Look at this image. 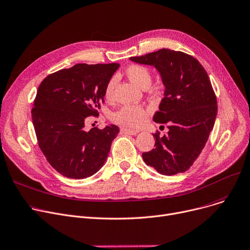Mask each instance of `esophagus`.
Wrapping results in <instances>:
<instances>
[{"mask_svg": "<svg viewBox=\"0 0 250 250\" xmlns=\"http://www.w3.org/2000/svg\"><path fill=\"white\" fill-rule=\"evenodd\" d=\"M121 133L126 134V135H136L138 133V130H131L128 128H121Z\"/></svg>", "mask_w": 250, "mask_h": 250, "instance_id": "esophagus-1", "label": "esophagus"}]
</instances>
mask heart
Wrapping results in <instances>:
<instances>
[{
  "instance_id": "1",
  "label": "heart",
  "mask_w": 250,
  "mask_h": 250,
  "mask_svg": "<svg viewBox=\"0 0 250 250\" xmlns=\"http://www.w3.org/2000/svg\"><path fill=\"white\" fill-rule=\"evenodd\" d=\"M126 73L128 78L136 85L141 87V89H144L145 86H149L151 84V73L147 67H145L143 65H130L127 68ZM115 85L116 79L111 78L108 81L104 90V96L106 100L110 101L113 99ZM146 115H147V112H146V110L143 107L127 105L115 111L112 114V120L118 125L131 129H135L144 124V122L146 121Z\"/></svg>"
}]
</instances>
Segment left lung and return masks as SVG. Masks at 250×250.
Masks as SVG:
<instances>
[{
	"label": "left lung",
	"instance_id": "1",
	"mask_svg": "<svg viewBox=\"0 0 250 250\" xmlns=\"http://www.w3.org/2000/svg\"><path fill=\"white\" fill-rule=\"evenodd\" d=\"M130 61L153 65L166 86L153 121L167 123L168 132L163 137L153 134L155 148L142 153L144 163L166 175L188 170L205 147L217 116L207 71L195 57L167 48Z\"/></svg>",
	"mask_w": 250,
	"mask_h": 250
}]
</instances>
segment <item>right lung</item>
Returning <instances> with one entry per match:
<instances>
[{"instance_id":"1","label":"right lung","mask_w":250,"mask_h":250,"mask_svg":"<svg viewBox=\"0 0 250 250\" xmlns=\"http://www.w3.org/2000/svg\"><path fill=\"white\" fill-rule=\"evenodd\" d=\"M118 67V63H78L40 83L31 111L38 145L63 177L85 179L104 166L119 128L86 131L84 123L87 117L99 115L105 86Z\"/></svg>"}]
</instances>
